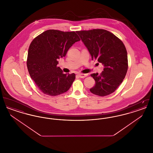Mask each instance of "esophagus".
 <instances>
[{
    "instance_id": "34e87169",
    "label": "esophagus",
    "mask_w": 153,
    "mask_h": 153,
    "mask_svg": "<svg viewBox=\"0 0 153 153\" xmlns=\"http://www.w3.org/2000/svg\"><path fill=\"white\" fill-rule=\"evenodd\" d=\"M87 74H83V73L79 74V76L80 77V78H85V77H87Z\"/></svg>"
}]
</instances>
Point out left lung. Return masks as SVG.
Returning a JSON list of instances; mask_svg holds the SVG:
<instances>
[{
	"instance_id": "left-lung-1",
	"label": "left lung",
	"mask_w": 153,
	"mask_h": 153,
	"mask_svg": "<svg viewBox=\"0 0 153 153\" xmlns=\"http://www.w3.org/2000/svg\"><path fill=\"white\" fill-rule=\"evenodd\" d=\"M92 60L104 65L103 71L91 74L95 80L91 93L100 96L110 95L122 84L128 69L127 53L123 42L104 29L77 31Z\"/></svg>"
}]
</instances>
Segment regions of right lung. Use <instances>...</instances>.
Here are the masks:
<instances>
[{
    "label": "right lung",
    "instance_id": "add662e5",
    "mask_svg": "<svg viewBox=\"0 0 153 153\" xmlns=\"http://www.w3.org/2000/svg\"><path fill=\"white\" fill-rule=\"evenodd\" d=\"M80 41L74 31L48 30L36 37L30 45L27 69L37 87L45 95L57 96L68 91L76 78L74 73L65 74L57 66L58 59Z\"/></svg>",
    "mask_w": 153,
    "mask_h": 153
}]
</instances>
